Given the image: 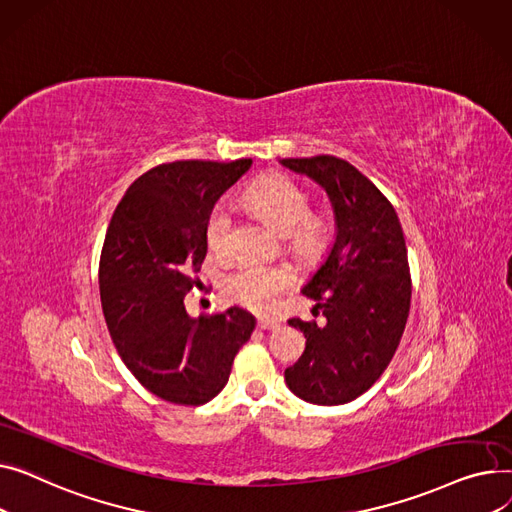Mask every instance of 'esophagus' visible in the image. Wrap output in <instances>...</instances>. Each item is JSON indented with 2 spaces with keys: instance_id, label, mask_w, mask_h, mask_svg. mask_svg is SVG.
<instances>
[{
  "instance_id": "34e87169",
  "label": "esophagus",
  "mask_w": 512,
  "mask_h": 512,
  "mask_svg": "<svg viewBox=\"0 0 512 512\" xmlns=\"http://www.w3.org/2000/svg\"><path fill=\"white\" fill-rule=\"evenodd\" d=\"M258 328L260 330H275V328H279V322H275V320H258Z\"/></svg>"
}]
</instances>
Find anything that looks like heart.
Segmentation results:
<instances>
[{
	"mask_svg": "<svg viewBox=\"0 0 512 512\" xmlns=\"http://www.w3.org/2000/svg\"><path fill=\"white\" fill-rule=\"evenodd\" d=\"M246 204L281 235H291L293 246L306 254L320 252L326 244L328 225L322 217L310 215V194L285 175H270L250 186ZM206 244L217 254H227L233 242V215L227 202H217L206 219ZM295 285L289 266L244 262L225 277L223 291L229 302L250 312L266 314L275 310L279 297Z\"/></svg>",
	"mask_w": 512,
	"mask_h": 512,
	"instance_id": "obj_1",
	"label": "heart"
}]
</instances>
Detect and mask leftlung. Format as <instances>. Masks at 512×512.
Masks as SVG:
<instances>
[{"instance_id":"left-lung-1","label":"left lung","mask_w":512,"mask_h":512,"mask_svg":"<svg viewBox=\"0 0 512 512\" xmlns=\"http://www.w3.org/2000/svg\"><path fill=\"white\" fill-rule=\"evenodd\" d=\"M281 165L314 179L335 213L333 248L302 289L322 322L289 320L306 349L285 382L308 403L343 405L380 378L403 337L411 304L403 229L393 204L351 163L320 155Z\"/></svg>"}]
</instances>
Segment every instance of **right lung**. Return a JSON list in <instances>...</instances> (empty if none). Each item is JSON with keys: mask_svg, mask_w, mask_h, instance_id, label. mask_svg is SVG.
Instances as JSON below:
<instances>
[{"mask_svg": "<svg viewBox=\"0 0 512 512\" xmlns=\"http://www.w3.org/2000/svg\"><path fill=\"white\" fill-rule=\"evenodd\" d=\"M250 167L252 159L159 165L136 179L111 217L99 262L105 322L122 362L163 401L217 397L256 326L235 306L200 318L184 306L206 256L210 210Z\"/></svg>", "mask_w": 512, "mask_h": 512, "instance_id": "obj_1", "label": "right lung"}]
</instances>
